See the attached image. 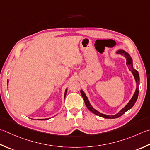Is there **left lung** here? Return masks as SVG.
I'll return each mask as SVG.
<instances>
[{
    "label": "left lung",
    "mask_w": 150,
    "mask_h": 150,
    "mask_svg": "<svg viewBox=\"0 0 150 150\" xmlns=\"http://www.w3.org/2000/svg\"><path fill=\"white\" fill-rule=\"evenodd\" d=\"M116 53L118 54H120L124 56V57L126 58V61H127V62H126V65L128 66L129 69L130 71L132 72V73H133V75L134 76V80H135V82H136L137 87H136L135 92H134L133 97H132L131 99H130V101H129L128 103L125 106L122 108V109L120 110L118 113L114 114V115H107V114H105L99 112V111H98L96 109H95V108H93L92 106V105H91L90 103L88 100V99L87 96L86 95V93H84V92L83 90H82V89L81 90V95H82V96H83V98L84 99L85 105H86V107L88 108L89 110H90L92 113L96 114L97 116H99L100 117H102V118H107V119H114V118H119L120 116H121L122 115H123V114H124L125 112H127V110L131 109V108L134 106V103H136V101L137 100V98H138V96H139V82H140L139 74V72H138L137 70H136L135 69H134L133 59H132L131 57L129 55V54L128 53V52H127L125 51H124V49H118V51L116 52Z\"/></svg>",
    "instance_id": "8db88e82"
}]
</instances>
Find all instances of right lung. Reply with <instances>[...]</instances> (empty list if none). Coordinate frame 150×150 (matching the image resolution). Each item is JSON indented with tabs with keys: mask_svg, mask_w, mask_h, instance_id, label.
Here are the masks:
<instances>
[{
	"mask_svg": "<svg viewBox=\"0 0 150 150\" xmlns=\"http://www.w3.org/2000/svg\"><path fill=\"white\" fill-rule=\"evenodd\" d=\"M8 82H7V83H8ZM67 88H66V90H65V93H64V99H65V98H66V93H67ZM49 118H45V119H38V120H48Z\"/></svg>",
	"mask_w": 150,
	"mask_h": 150,
	"instance_id": "1",
	"label": "right lung"
}]
</instances>
